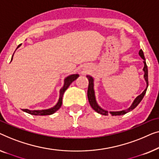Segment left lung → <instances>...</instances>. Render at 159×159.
<instances>
[{
  "label": "left lung",
  "mask_w": 159,
  "mask_h": 159,
  "mask_svg": "<svg viewBox=\"0 0 159 159\" xmlns=\"http://www.w3.org/2000/svg\"><path fill=\"white\" fill-rule=\"evenodd\" d=\"M138 54L143 60V63H144V67L143 68V70L144 71V75L143 78L145 80H146V88L145 89V90L143 91V92L140 93L139 96H138L137 97L134 99L133 102L132 103L131 106L129 107L128 109H123L122 111H108L107 110H105V109H102L101 107L98 104L97 102V99H96V96H95V91H94V79L91 75H87L86 78L89 79V88H88V92H87V96H88L89 99V102L90 104L91 107H92L93 110L97 111V113L100 114V115H108L109 114H111V116H118V115H123L125 114H126L129 111H130L135 108L139 104V103L141 102L143 98L144 97L145 94H146L148 86V67L146 62V59H145L143 52L142 50H140Z\"/></svg>",
  "instance_id": "left-lung-1"
}]
</instances>
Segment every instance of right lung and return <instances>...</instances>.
Listing matches in <instances>:
<instances>
[{
	"instance_id": "right-lung-1",
	"label": "right lung",
	"mask_w": 159,
	"mask_h": 159,
	"mask_svg": "<svg viewBox=\"0 0 159 159\" xmlns=\"http://www.w3.org/2000/svg\"><path fill=\"white\" fill-rule=\"evenodd\" d=\"M21 45V44H19V46L17 47L18 49L19 48L20 46ZM13 56L11 57V62L13 60ZM79 76V74H77V73H75V74H72V75H68L66 78H65L64 79V85L62 87L61 89H60V95H59V99H58V101L57 102V104L55 105L54 107H51V108H49V109H38V110H30V109H22L24 111H25V112L28 113V114H30V115H52V114H54L55 111H57L58 109L60 108V107L62 106V97H63V94L65 93V91H66V89L68 88L69 86L71 84V83L73 81H74L75 79H78V77Z\"/></svg>"
}]
</instances>
